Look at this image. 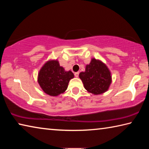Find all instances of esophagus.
Wrapping results in <instances>:
<instances>
[{
	"label": "esophagus",
	"mask_w": 149,
	"mask_h": 149,
	"mask_svg": "<svg viewBox=\"0 0 149 149\" xmlns=\"http://www.w3.org/2000/svg\"><path fill=\"white\" fill-rule=\"evenodd\" d=\"M79 72H75V74H74V75H75V77H77L78 76H79Z\"/></svg>",
	"instance_id": "34e87169"
}]
</instances>
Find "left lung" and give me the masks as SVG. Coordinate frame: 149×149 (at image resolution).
I'll list each match as a JSON object with an SVG mask.
<instances>
[{
	"mask_svg": "<svg viewBox=\"0 0 149 149\" xmlns=\"http://www.w3.org/2000/svg\"><path fill=\"white\" fill-rule=\"evenodd\" d=\"M79 76L85 89L94 95L107 91L112 81L111 74L107 65L95 58L86 65L85 72H81Z\"/></svg>",
	"mask_w": 149,
	"mask_h": 149,
	"instance_id": "left-lung-1",
	"label": "left lung"
}]
</instances>
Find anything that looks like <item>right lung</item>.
I'll use <instances>...</instances> for the list:
<instances>
[{"label":"right lung","instance_id":"add662e5","mask_svg":"<svg viewBox=\"0 0 149 149\" xmlns=\"http://www.w3.org/2000/svg\"><path fill=\"white\" fill-rule=\"evenodd\" d=\"M74 77V74L65 72L57 60H50L39 71L38 83L45 93L56 97L67 89L70 80Z\"/></svg>","mask_w":149,"mask_h":149}]
</instances>
